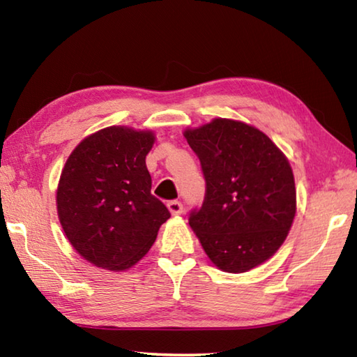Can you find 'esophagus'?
Returning <instances> with one entry per match:
<instances>
[{
    "label": "esophagus",
    "mask_w": 357,
    "mask_h": 357,
    "mask_svg": "<svg viewBox=\"0 0 357 357\" xmlns=\"http://www.w3.org/2000/svg\"><path fill=\"white\" fill-rule=\"evenodd\" d=\"M167 208H168V211H170L173 215H179L181 213H183V204H181V202H178V200L168 202L167 203Z\"/></svg>",
    "instance_id": "obj_1"
}]
</instances>
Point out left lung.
Returning a JSON list of instances; mask_svg holds the SVG:
<instances>
[{
    "instance_id": "left-lung-1",
    "label": "left lung",
    "mask_w": 357,
    "mask_h": 357,
    "mask_svg": "<svg viewBox=\"0 0 357 357\" xmlns=\"http://www.w3.org/2000/svg\"><path fill=\"white\" fill-rule=\"evenodd\" d=\"M206 181L189 225L225 273L257 268L280 249L296 214L293 170L271 138L241 121L215 118L185 129Z\"/></svg>"
}]
</instances>
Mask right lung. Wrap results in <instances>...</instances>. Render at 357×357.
Here are the masks:
<instances>
[{"label":"right lung","instance_id":"1","mask_svg":"<svg viewBox=\"0 0 357 357\" xmlns=\"http://www.w3.org/2000/svg\"><path fill=\"white\" fill-rule=\"evenodd\" d=\"M151 130L110 126L77 144L59 178L58 219L94 266L124 271L146 255L170 211L151 193Z\"/></svg>","mask_w":357,"mask_h":357}]
</instances>
